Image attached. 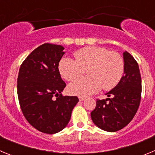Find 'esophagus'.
Returning <instances> with one entry per match:
<instances>
[{"instance_id": "esophagus-1", "label": "esophagus", "mask_w": 155, "mask_h": 155, "mask_svg": "<svg viewBox=\"0 0 155 155\" xmlns=\"http://www.w3.org/2000/svg\"><path fill=\"white\" fill-rule=\"evenodd\" d=\"M78 98H79V100H80V101H83V100L85 99V97H84V96H79Z\"/></svg>"}]
</instances>
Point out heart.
<instances>
[{"instance_id":"1","label":"heart","mask_w":155,"mask_h":155,"mask_svg":"<svg viewBox=\"0 0 155 155\" xmlns=\"http://www.w3.org/2000/svg\"><path fill=\"white\" fill-rule=\"evenodd\" d=\"M75 61L68 57L59 63V71L63 78L72 81L84 74L81 78L69 85L73 94L88 95L95 93L102 87L104 90L113 89L119 84L124 72V61L118 53L109 51L103 47L87 46L74 53Z\"/></svg>"}]
</instances>
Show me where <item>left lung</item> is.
<instances>
[{"label": "left lung", "instance_id": "left-lung-1", "mask_svg": "<svg viewBox=\"0 0 155 155\" xmlns=\"http://www.w3.org/2000/svg\"><path fill=\"white\" fill-rule=\"evenodd\" d=\"M124 75L119 84L106 93V99H97L91 113L93 123L100 129L116 132L133 120L141 99V77L136 60L128 52L124 53Z\"/></svg>", "mask_w": 155, "mask_h": 155}]
</instances>
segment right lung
I'll return each mask as SVG.
<instances>
[{
    "label": "right lung",
    "mask_w": 155,
    "mask_h": 155,
    "mask_svg": "<svg viewBox=\"0 0 155 155\" xmlns=\"http://www.w3.org/2000/svg\"><path fill=\"white\" fill-rule=\"evenodd\" d=\"M64 49L61 45H41L19 69L17 91L21 112L34 128L44 134H56L65 128L79 101L77 96L61 94L66 83L58 66Z\"/></svg>",
    "instance_id": "add662e5"
}]
</instances>
